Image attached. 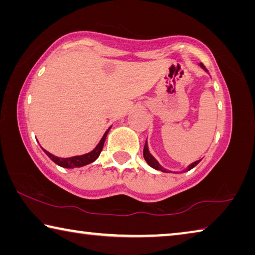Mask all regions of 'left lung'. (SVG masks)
<instances>
[{
    "label": "left lung",
    "instance_id": "obj_1",
    "mask_svg": "<svg viewBox=\"0 0 255 255\" xmlns=\"http://www.w3.org/2000/svg\"><path fill=\"white\" fill-rule=\"evenodd\" d=\"M198 66H200L203 70H204L205 72H208L207 71V69L203 66V63H198ZM143 158H145V160L147 161V164L150 166V167H152L154 169H157V170H160V172H164V173H173L172 170H167L166 168H164L163 166H161L159 163H158V160H157L154 156H152L151 154H150V151H149V148H148V142H147V139H146V142H145V146H143ZM201 161V159L200 160H196V161H194V163H192V164H189L188 166H187V168L186 169H184L183 172H174L175 174H177V173H184V172H187V170H191L192 168H194L195 167V166L200 163Z\"/></svg>",
    "mask_w": 255,
    "mask_h": 255
}]
</instances>
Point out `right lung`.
<instances>
[{
    "label": "right lung",
    "instance_id": "add662e5",
    "mask_svg": "<svg viewBox=\"0 0 255 255\" xmlns=\"http://www.w3.org/2000/svg\"><path fill=\"white\" fill-rule=\"evenodd\" d=\"M110 128H112V126H110L107 130H106V132L104 133L103 138H101L100 141L98 145H97L94 149H92L91 151L87 152V154H83V155H78V156H72V157H67V158H62V157H57L54 156L53 154H51V152H49L48 150H45L44 148H42L43 151L47 154V156L49 157V158L53 161V163H55L59 166H61V167L63 168H75V167H82V166H86L88 164H91L94 163V161L98 158L101 150H103V147H104V143H105V140H106V137H107L108 132L110 130Z\"/></svg>",
    "mask_w": 255,
    "mask_h": 255
}]
</instances>
